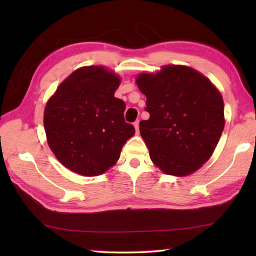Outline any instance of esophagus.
I'll return each mask as SVG.
<instances>
[{"label":"esophagus","mask_w":256,"mask_h":256,"mask_svg":"<svg viewBox=\"0 0 256 256\" xmlns=\"http://www.w3.org/2000/svg\"><path fill=\"white\" fill-rule=\"evenodd\" d=\"M134 128H136V131L138 133V120H136V122H134Z\"/></svg>","instance_id":"esophagus-1"}]
</instances>
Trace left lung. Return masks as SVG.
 Segmentation results:
<instances>
[{"label": "left lung", "instance_id": "left-lung-1", "mask_svg": "<svg viewBox=\"0 0 256 256\" xmlns=\"http://www.w3.org/2000/svg\"><path fill=\"white\" fill-rule=\"evenodd\" d=\"M136 84L146 94L150 114L140 122V133L152 162L172 176L198 170L214 154L224 131L222 94L208 78L184 66L142 73Z\"/></svg>", "mask_w": 256, "mask_h": 256}]
</instances>
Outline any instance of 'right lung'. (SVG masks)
Instances as JSON below:
<instances>
[{
  "mask_svg": "<svg viewBox=\"0 0 256 256\" xmlns=\"http://www.w3.org/2000/svg\"><path fill=\"white\" fill-rule=\"evenodd\" d=\"M120 79L104 66L78 68L47 102L44 126L58 162L84 176L104 174L118 162L136 128L114 96Z\"/></svg>",
  "mask_w": 256,
  "mask_h": 256,
  "instance_id": "obj_1",
  "label": "right lung"
}]
</instances>
